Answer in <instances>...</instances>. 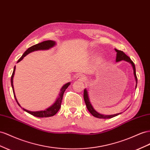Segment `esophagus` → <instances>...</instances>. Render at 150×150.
Segmentation results:
<instances>
[{
    "instance_id": "obj_1",
    "label": "esophagus",
    "mask_w": 150,
    "mask_h": 150,
    "mask_svg": "<svg viewBox=\"0 0 150 150\" xmlns=\"http://www.w3.org/2000/svg\"><path fill=\"white\" fill-rule=\"evenodd\" d=\"M76 79L78 81H84L86 80V77L83 76V75H78L77 76Z\"/></svg>"
}]
</instances>
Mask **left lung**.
Listing matches in <instances>:
<instances>
[{
  "label": "left lung",
  "instance_id": "left-lung-1",
  "mask_svg": "<svg viewBox=\"0 0 150 150\" xmlns=\"http://www.w3.org/2000/svg\"><path fill=\"white\" fill-rule=\"evenodd\" d=\"M115 50L117 52V57H116V62H119L120 61V60H125L129 63L131 64V65L133 67V71H134V75L136 79V88L137 86V76H136V67H135V65L134 62H133L131 59H130V57H129L127 55H125L122 51L121 50H119L117 49H115ZM84 100L85 103H86L87 109L88 110V111L91 113V114L93 115L95 117H97V118H100V119H110V118H112V117H115L117 115H119L120 114H117L115 115H102L100 114L99 113L97 112L95 109L93 108L91 104L90 103V100H89V98H88V92L86 89H84Z\"/></svg>",
  "mask_w": 150,
  "mask_h": 150
}]
</instances>
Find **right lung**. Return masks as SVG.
<instances>
[{"label": "right lung", "mask_w": 150, "mask_h": 150, "mask_svg": "<svg viewBox=\"0 0 150 150\" xmlns=\"http://www.w3.org/2000/svg\"><path fill=\"white\" fill-rule=\"evenodd\" d=\"M55 45V42L52 41V40H47V41H44L43 42H41L38 44H36L35 45H33L30 47V48H28V49L26 50V51H25V53L23 54V55L21 57L18 62H20L21 60L25 57L28 55L30 52H32L35 50H47V49H49L50 48L54 47ZM15 69H16V66H14V71L13 72V74L11 76V86L12 88H13V93H14V98L16 99V102L18 103V104L19 105V103L18 102L16 98V96L14 95V86H13V77L14 75V72H15ZM70 85V83H68L67 84H66L65 85H64L63 87L61 88L60 90V92L59 95V97L57 99L56 102H55V103L51 106L50 107H49L48 108H47L46 110H43V111H38V112H31V111H29L27 110L25 108H23L24 110L26 111V112L29 113L31 115L37 117H52L54 116V115H55L57 112L59 110V109L60 108V106H61V103H62V98H63V95L65 92L67 88V87ZM20 106V105H19Z\"/></svg>", "instance_id": "1"}]
</instances>
